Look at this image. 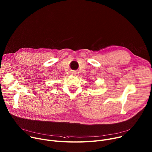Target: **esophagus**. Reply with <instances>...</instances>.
Masks as SVG:
<instances>
[{
  "mask_svg": "<svg viewBox=\"0 0 152 152\" xmlns=\"http://www.w3.org/2000/svg\"><path fill=\"white\" fill-rule=\"evenodd\" d=\"M76 73L75 72H72V75H76Z\"/></svg>",
  "mask_w": 152,
  "mask_h": 152,
  "instance_id": "34e87169",
  "label": "esophagus"
}]
</instances>
